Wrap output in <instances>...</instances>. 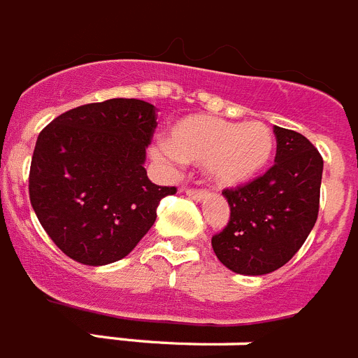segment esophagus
<instances>
[{"mask_svg": "<svg viewBox=\"0 0 358 358\" xmlns=\"http://www.w3.org/2000/svg\"><path fill=\"white\" fill-rule=\"evenodd\" d=\"M185 194L194 201H204V199H206V192H203V190H194V188H190V190H185Z\"/></svg>", "mask_w": 358, "mask_h": 358, "instance_id": "34e87169", "label": "esophagus"}]
</instances>
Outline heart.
Here are the masks:
<instances>
[{"instance_id":"obj_1","label":"heart","mask_w":358,"mask_h":358,"mask_svg":"<svg viewBox=\"0 0 358 358\" xmlns=\"http://www.w3.org/2000/svg\"><path fill=\"white\" fill-rule=\"evenodd\" d=\"M273 152L275 137L266 124L231 123L210 115H186L173 124L168 141H159L152 150L163 163L204 164L219 188L252 182L270 164Z\"/></svg>"}]
</instances>
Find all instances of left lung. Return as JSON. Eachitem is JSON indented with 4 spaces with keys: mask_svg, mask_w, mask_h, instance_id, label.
<instances>
[{
    "mask_svg": "<svg viewBox=\"0 0 358 358\" xmlns=\"http://www.w3.org/2000/svg\"><path fill=\"white\" fill-rule=\"evenodd\" d=\"M277 155L266 173L224 190L230 221L212 237L217 259L241 275L279 270L299 252L319 215L322 157L306 137L275 127Z\"/></svg>",
    "mask_w": 358,
    "mask_h": 358,
    "instance_id": "1",
    "label": "left lung"
}]
</instances>
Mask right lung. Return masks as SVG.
<instances>
[{"mask_svg":"<svg viewBox=\"0 0 358 358\" xmlns=\"http://www.w3.org/2000/svg\"><path fill=\"white\" fill-rule=\"evenodd\" d=\"M155 106L108 99L78 106L39 134L30 164L32 208L57 248L87 266L127 257L154 226L157 186L145 170Z\"/></svg>","mask_w":358,"mask_h":358,"instance_id":"1","label":"right lung"}]
</instances>
